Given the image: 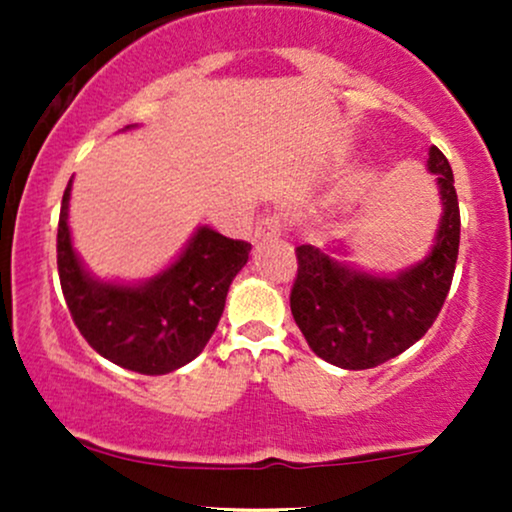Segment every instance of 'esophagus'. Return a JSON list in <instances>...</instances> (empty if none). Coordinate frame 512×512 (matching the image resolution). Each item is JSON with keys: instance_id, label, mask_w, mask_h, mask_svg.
<instances>
[{"instance_id": "esophagus-1", "label": "esophagus", "mask_w": 512, "mask_h": 512, "mask_svg": "<svg viewBox=\"0 0 512 512\" xmlns=\"http://www.w3.org/2000/svg\"><path fill=\"white\" fill-rule=\"evenodd\" d=\"M284 231L279 216H264V219L255 226V233H252V240L255 243H262V240H276Z\"/></svg>"}]
</instances>
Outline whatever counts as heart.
I'll use <instances>...</instances> for the list:
<instances>
[{
    "instance_id": "heart-1",
    "label": "heart",
    "mask_w": 512,
    "mask_h": 512,
    "mask_svg": "<svg viewBox=\"0 0 512 512\" xmlns=\"http://www.w3.org/2000/svg\"><path fill=\"white\" fill-rule=\"evenodd\" d=\"M375 182H378V168L375 166L354 168L337 185V190H334V195H332V204L334 207H351V204L361 202Z\"/></svg>"
}]
</instances>
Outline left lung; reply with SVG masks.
<instances>
[{"mask_svg": "<svg viewBox=\"0 0 512 512\" xmlns=\"http://www.w3.org/2000/svg\"><path fill=\"white\" fill-rule=\"evenodd\" d=\"M426 170L436 175L440 219L421 260L383 274L334 257L346 255L339 245L296 248L291 313L322 361L344 370L380 366L419 342L443 308L460 250V204L448 158L436 146Z\"/></svg>", "mask_w": 512, "mask_h": 512, "instance_id": "left-lung-1", "label": "left lung"}]
</instances>
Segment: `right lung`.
I'll return each instance as SVG.
<instances>
[{
    "label": "right lung",
    "mask_w": 512,
    "mask_h": 512,
    "mask_svg": "<svg viewBox=\"0 0 512 512\" xmlns=\"http://www.w3.org/2000/svg\"><path fill=\"white\" fill-rule=\"evenodd\" d=\"M139 125H127L137 129ZM72 182L57 226V269L74 325L115 366L166 375L202 354L219 325L228 289L250 257V243L197 226L190 240L149 279H103L86 267L69 226Z\"/></svg>",
    "instance_id": "add662e5"
}]
</instances>
